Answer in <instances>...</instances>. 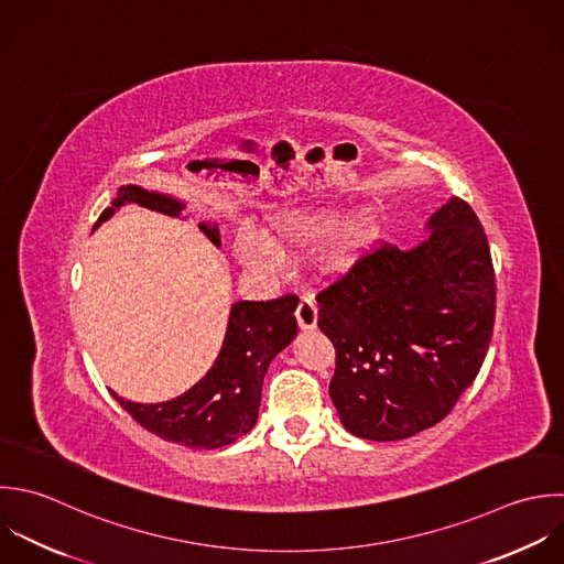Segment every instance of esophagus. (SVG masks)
I'll return each instance as SVG.
<instances>
[{
	"label": "esophagus",
	"instance_id": "esophagus-1",
	"mask_svg": "<svg viewBox=\"0 0 564 564\" xmlns=\"http://www.w3.org/2000/svg\"><path fill=\"white\" fill-rule=\"evenodd\" d=\"M296 321H299V327L303 332H310V329L316 327V323H318V307H316L312 296H303L301 299V303L296 307Z\"/></svg>",
	"mask_w": 564,
	"mask_h": 564
}]
</instances>
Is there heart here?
I'll use <instances>...</instances> for the list:
<instances>
[{"instance_id":"heart-1","label":"heart","mask_w":564,"mask_h":564,"mask_svg":"<svg viewBox=\"0 0 564 564\" xmlns=\"http://www.w3.org/2000/svg\"><path fill=\"white\" fill-rule=\"evenodd\" d=\"M349 208L303 206L270 217L263 235L248 232L237 243V259L261 274H276L283 257H299L327 238L318 261L329 272L351 268L380 237V215L371 208L349 219Z\"/></svg>"}]
</instances>
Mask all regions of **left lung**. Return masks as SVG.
Segmentation results:
<instances>
[{"instance_id":"obj_1","label":"left lung","mask_w":564,"mask_h":564,"mask_svg":"<svg viewBox=\"0 0 564 564\" xmlns=\"http://www.w3.org/2000/svg\"><path fill=\"white\" fill-rule=\"evenodd\" d=\"M415 248L380 246L318 292L343 426L398 442L442 422L475 382L495 329V268L475 210L451 197Z\"/></svg>"}]
</instances>
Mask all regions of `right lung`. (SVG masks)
<instances>
[{
	"label": "right lung",
	"instance_id": "add662e5",
	"mask_svg": "<svg viewBox=\"0 0 564 564\" xmlns=\"http://www.w3.org/2000/svg\"><path fill=\"white\" fill-rule=\"evenodd\" d=\"M140 204L169 217H180L184 202L147 191L135 184L120 186L116 199L96 221L100 226L120 206ZM199 230L219 248V228L199 224ZM299 299L294 294L274 301H239L230 307L221 351L208 373L186 393L158 404L113 400L149 433L186 446L213 451L228 446L252 431L259 417L261 387L274 356L296 336Z\"/></svg>",
	"mask_w": 564,
	"mask_h": 564
}]
</instances>
